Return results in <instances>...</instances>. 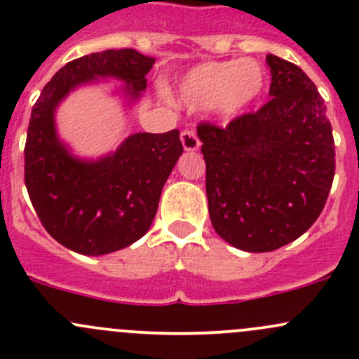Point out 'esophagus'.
<instances>
[{
    "instance_id": "34e87169",
    "label": "esophagus",
    "mask_w": 359,
    "mask_h": 359,
    "mask_svg": "<svg viewBox=\"0 0 359 359\" xmlns=\"http://www.w3.org/2000/svg\"><path fill=\"white\" fill-rule=\"evenodd\" d=\"M180 140H182V146L186 151H198L201 146L200 139H198L196 132H194L193 128L182 130V133H180Z\"/></svg>"
}]
</instances>
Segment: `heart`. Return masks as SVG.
Here are the masks:
<instances>
[{
  "instance_id": "b5f03b06",
  "label": "heart",
  "mask_w": 359,
  "mask_h": 359,
  "mask_svg": "<svg viewBox=\"0 0 359 359\" xmlns=\"http://www.w3.org/2000/svg\"><path fill=\"white\" fill-rule=\"evenodd\" d=\"M266 72L255 60H224L193 69L179 86V97L191 107L219 106L236 114L262 93Z\"/></svg>"
}]
</instances>
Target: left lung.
Listing matches in <instances>:
<instances>
[{
  "mask_svg": "<svg viewBox=\"0 0 359 359\" xmlns=\"http://www.w3.org/2000/svg\"><path fill=\"white\" fill-rule=\"evenodd\" d=\"M266 62L269 102L226 126L198 125L213 229L253 253L302 236L323 212L335 175L323 97L295 64L276 55Z\"/></svg>",
  "mask_w": 359,
  "mask_h": 359,
  "instance_id": "left-lung-1",
  "label": "left lung"
}]
</instances>
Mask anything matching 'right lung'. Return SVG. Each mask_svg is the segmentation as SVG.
I'll list each match as a JSON object with an SVG mask.
<instances>
[{
    "label": "right lung",
    "mask_w": 359,
    "mask_h": 359,
    "mask_svg": "<svg viewBox=\"0 0 359 359\" xmlns=\"http://www.w3.org/2000/svg\"><path fill=\"white\" fill-rule=\"evenodd\" d=\"M153 64V57L133 48L79 57L55 72L32 106L24 147L25 187L39 222L69 250L104 255L142 238L184 147L179 130L135 133L112 156L79 161L57 139L53 111L69 90L99 76L123 79L135 99L146 90Z\"/></svg>",
    "instance_id": "add662e5"
}]
</instances>
